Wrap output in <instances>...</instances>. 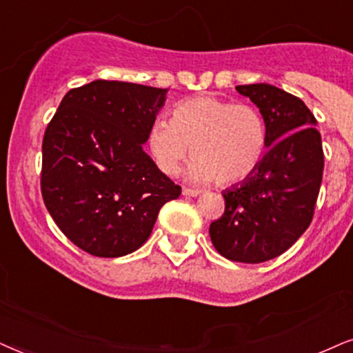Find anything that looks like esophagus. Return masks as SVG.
<instances>
[{
    "instance_id": "obj_1",
    "label": "esophagus",
    "mask_w": 353,
    "mask_h": 353,
    "mask_svg": "<svg viewBox=\"0 0 353 353\" xmlns=\"http://www.w3.org/2000/svg\"><path fill=\"white\" fill-rule=\"evenodd\" d=\"M182 194L187 195V197H197V195H200V190L199 189H189V187H184V189H182Z\"/></svg>"
}]
</instances>
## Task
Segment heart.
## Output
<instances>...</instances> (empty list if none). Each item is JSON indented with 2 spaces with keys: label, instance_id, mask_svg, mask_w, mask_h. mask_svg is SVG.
<instances>
[{
  "label": "heart",
  "instance_id": "b5f03b06",
  "mask_svg": "<svg viewBox=\"0 0 353 353\" xmlns=\"http://www.w3.org/2000/svg\"><path fill=\"white\" fill-rule=\"evenodd\" d=\"M265 143V122L256 107L210 94L177 102L172 120H154L148 133L156 166L169 176L179 171L194 146L189 177L202 184L248 179L264 158Z\"/></svg>",
  "mask_w": 353,
  "mask_h": 353
}]
</instances>
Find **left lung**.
Segmentation results:
<instances>
[{"label":"left lung","instance_id":"left-lung-1","mask_svg":"<svg viewBox=\"0 0 353 353\" xmlns=\"http://www.w3.org/2000/svg\"><path fill=\"white\" fill-rule=\"evenodd\" d=\"M236 91L261 110L269 150L246 181L223 192L225 213L210 225V239L230 261L261 264L292 248L313 220L323 143L300 97L264 83Z\"/></svg>","mask_w":353,"mask_h":353}]
</instances>
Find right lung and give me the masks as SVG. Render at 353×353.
<instances>
[{"instance_id":"obj_1","label":"right lung","mask_w":353,"mask_h":353,"mask_svg":"<svg viewBox=\"0 0 353 353\" xmlns=\"http://www.w3.org/2000/svg\"><path fill=\"white\" fill-rule=\"evenodd\" d=\"M168 89L97 79L66 92L42 141L43 203L71 243L96 257L127 256L181 195L143 151Z\"/></svg>"}]
</instances>
